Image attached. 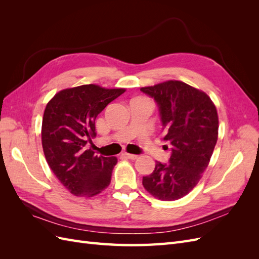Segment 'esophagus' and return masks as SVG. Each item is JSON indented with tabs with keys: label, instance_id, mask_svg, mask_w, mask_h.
Segmentation results:
<instances>
[{
	"label": "esophagus",
	"instance_id": "obj_1",
	"mask_svg": "<svg viewBox=\"0 0 259 259\" xmlns=\"http://www.w3.org/2000/svg\"><path fill=\"white\" fill-rule=\"evenodd\" d=\"M123 155L125 156V158H127V159H131V160H136L137 158H138V155H136V154H131V153H123Z\"/></svg>",
	"mask_w": 259,
	"mask_h": 259
}]
</instances>
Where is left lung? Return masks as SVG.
I'll list each match as a JSON object with an SVG mask.
<instances>
[{"label":"left lung","mask_w":259,"mask_h":259,"mask_svg":"<svg viewBox=\"0 0 259 259\" xmlns=\"http://www.w3.org/2000/svg\"><path fill=\"white\" fill-rule=\"evenodd\" d=\"M159 108L170 156L156 161L152 174L143 177L145 189L163 201L185 197L198 184L213 154L218 136L216 107L204 92L180 81L140 89Z\"/></svg>","instance_id":"1"}]
</instances>
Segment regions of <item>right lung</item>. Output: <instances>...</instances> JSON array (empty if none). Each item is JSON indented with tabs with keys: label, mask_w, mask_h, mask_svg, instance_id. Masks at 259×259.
<instances>
[{
	"label": "right lung",
	"mask_w": 259,
	"mask_h": 259,
	"mask_svg": "<svg viewBox=\"0 0 259 259\" xmlns=\"http://www.w3.org/2000/svg\"><path fill=\"white\" fill-rule=\"evenodd\" d=\"M125 92L81 85L57 93L46 105L42 146L53 173L76 197H93L111 182L115 156L96 155L88 143L96 136L97 115Z\"/></svg>",
	"instance_id": "right-lung-1"
}]
</instances>
